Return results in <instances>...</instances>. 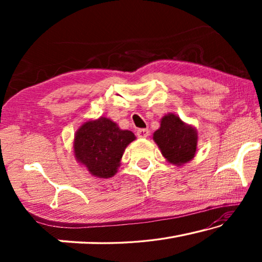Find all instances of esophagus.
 <instances>
[{
	"mask_svg": "<svg viewBox=\"0 0 262 262\" xmlns=\"http://www.w3.org/2000/svg\"><path fill=\"white\" fill-rule=\"evenodd\" d=\"M136 135L140 137V139H145V137L149 136V130L148 129H139L136 132Z\"/></svg>",
	"mask_w": 262,
	"mask_h": 262,
	"instance_id": "34e87169",
	"label": "esophagus"
}]
</instances>
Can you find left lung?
<instances>
[{
    "mask_svg": "<svg viewBox=\"0 0 262 262\" xmlns=\"http://www.w3.org/2000/svg\"><path fill=\"white\" fill-rule=\"evenodd\" d=\"M154 141L167 162L184 165L195 156L198 133L194 127L181 121L178 115L168 113L162 118L161 127L154 133Z\"/></svg>",
    "mask_w": 262,
    "mask_h": 262,
    "instance_id": "8db88e82",
    "label": "left lung"
}]
</instances>
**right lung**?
<instances>
[{
    "label": "right lung",
    "instance_id": "add662e5",
    "mask_svg": "<svg viewBox=\"0 0 262 262\" xmlns=\"http://www.w3.org/2000/svg\"><path fill=\"white\" fill-rule=\"evenodd\" d=\"M135 139L134 133L120 129L111 119L89 120L75 134V158L92 176L111 178L117 173L127 145Z\"/></svg>",
    "mask_w": 262,
    "mask_h": 262
}]
</instances>
